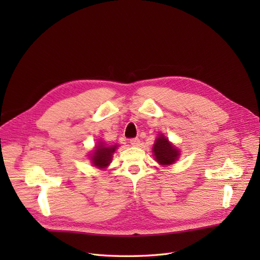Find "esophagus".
Wrapping results in <instances>:
<instances>
[{
  "label": "esophagus",
  "mask_w": 260,
  "mask_h": 260,
  "mask_svg": "<svg viewBox=\"0 0 260 260\" xmlns=\"http://www.w3.org/2000/svg\"><path fill=\"white\" fill-rule=\"evenodd\" d=\"M129 143H131L132 145H134V146H139L140 140H139L138 138H132V139L129 140Z\"/></svg>",
  "instance_id": "34e87169"
}]
</instances>
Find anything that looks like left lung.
<instances>
[{
	"label": "left lung",
	"mask_w": 260,
	"mask_h": 260,
	"mask_svg": "<svg viewBox=\"0 0 260 260\" xmlns=\"http://www.w3.org/2000/svg\"><path fill=\"white\" fill-rule=\"evenodd\" d=\"M153 153L156 160L162 166H169L174 163L179 156V152L163 135H160L156 139Z\"/></svg>",
	"instance_id": "left-lung-1"
}]
</instances>
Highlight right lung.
Returning a JSON list of instances; mask_svg holds the SVG:
<instances>
[{"label":"right lung","mask_w":260,"mask_h":260,"mask_svg":"<svg viewBox=\"0 0 260 260\" xmlns=\"http://www.w3.org/2000/svg\"><path fill=\"white\" fill-rule=\"evenodd\" d=\"M117 145L114 146H106L103 142L99 143V145L95 147L94 153L91 156V161L94 167L104 169L106 168L112 161L113 154L115 153Z\"/></svg>","instance_id":"1"}]
</instances>
